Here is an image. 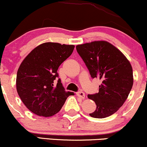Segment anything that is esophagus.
<instances>
[{"mask_svg": "<svg viewBox=\"0 0 147 147\" xmlns=\"http://www.w3.org/2000/svg\"><path fill=\"white\" fill-rule=\"evenodd\" d=\"M76 94H77V96H78V97L82 98V99H84V98H85V94H84V93L82 91H78V92L76 93Z\"/></svg>", "mask_w": 147, "mask_h": 147, "instance_id": "1", "label": "esophagus"}]
</instances>
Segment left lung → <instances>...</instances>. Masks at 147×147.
<instances>
[{
    "instance_id": "left-lung-1",
    "label": "left lung",
    "mask_w": 147,
    "mask_h": 147,
    "mask_svg": "<svg viewBox=\"0 0 147 147\" xmlns=\"http://www.w3.org/2000/svg\"><path fill=\"white\" fill-rule=\"evenodd\" d=\"M76 50L91 77L102 81L99 92L87 96L96 105V109L89 115L96 118L110 116L121 107L131 90V65L120 50L107 41L79 45Z\"/></svg>"
}]
</instances>
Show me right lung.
<instances>
[{
  "label": "right lung",
  "instance_id": "1",
  "mask_svg": "<svg viewBox=\"0 0 147 147\" xmlns=\"http://www.w3.org/2000/svg\"><path fill=\"white\" fill-rule=\"evenodd\" d=\"M74 45L45 42L33 49L23 60L16 76V90L29 111L50 117L61 109L74 92L65 91L58 78V67L71 55Z\"/></svg>",
  "mask_w": 147,
  "mask_h": 147
}]
</instances>
